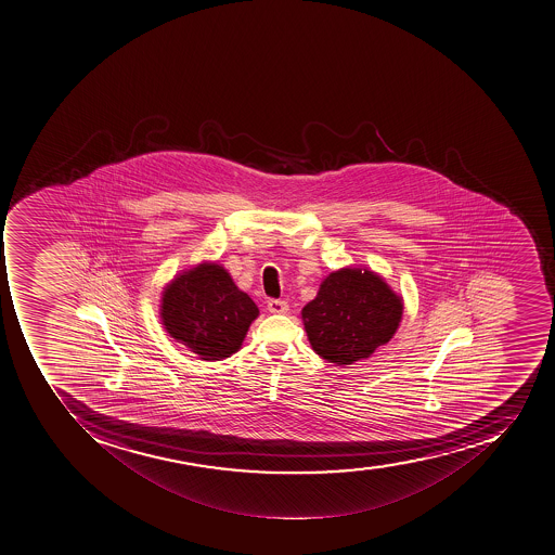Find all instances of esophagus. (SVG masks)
Here are the masks:
<instances>
[{"instance_id":"1","label":"esophagus","mask_w":555,"mask_h":555,"mask_svg":"<svg viewBox=\"0 0 555 555\" xmlns=\"http://www.w3.org/2000/svg\"><path fill=\"white\" fill-rule=\"evenodd\" d=\"M289 305L284 299H270L268 301V312L270 313H287Z\"/></svg>"}]
</instances>
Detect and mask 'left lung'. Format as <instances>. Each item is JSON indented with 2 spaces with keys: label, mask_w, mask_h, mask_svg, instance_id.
<instances>
[{
  "label": "left lung",
  "mask_w": 555,
  "mask_h": 555,
  "mask_svg": "<svg viewBox=\"0 0 555 555\" xmlns=\"http://www.w3.org/2000/svg\"><path fill=\"white\" fill-rule=\"evenodd\" d=\"M403 298L367 268H341L322 280L301 310L315 353L336 366L367 359L389 344L403 319Z\"/></svg>",
  "instance_id": "obj_1"
}]
</instances>
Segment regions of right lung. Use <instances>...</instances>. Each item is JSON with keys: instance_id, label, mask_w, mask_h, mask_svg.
Listing matches in <instances>:
<instances>
[{"instance_id": "obj_1", "label": "right lung", "mask_w": 555, "mask_h": 555, "mask_svg": "<svg viewBox=\"0 0 555 555\" xmlns=\"http://www.w3.org/2000/svg\"><path fill=\"white\" fill-rule=\"evenodd\" d=\"M257 315L256 302L219 262L203 261L182 271L160 294L166 333L203 361H222L238 352Z\"/></svg>"}]
</instances>
